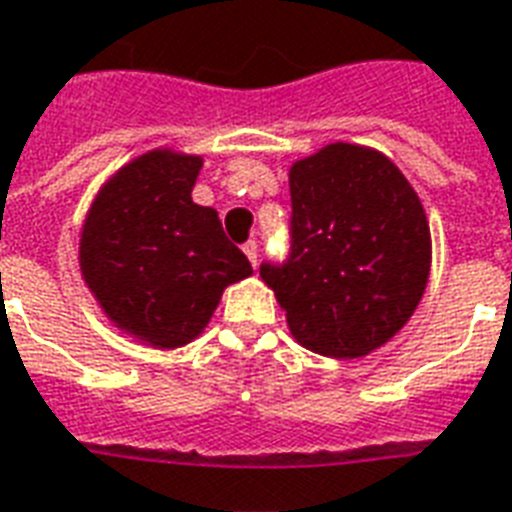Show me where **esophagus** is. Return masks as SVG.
I'll return each mask as SVG.
<instances>
[{"label": "esophagus", "instance_id": "34e87169", "mask_svg": "<svg viewBox=\"0 0 512 512\" xmlns=\"http://www.w3.org/2000/svg\"><path fill=\"white\" fill-rule=\"evenodd\" d=\"M244 255L249 257V263H252V266H257V241L255 238H249V241L244 244Z\"/></svg>", "mask_w": 512, "mask_h": 512}]
</instances>
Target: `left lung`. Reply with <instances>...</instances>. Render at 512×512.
Returning <instances> with one entry per match:
<instances>
[{
    "instance_id": "8db88e82",
    "label": "left lung",
    "mask_w": 512,
    "mask_h": 512,
    "mask_svg": "<svg viewBox=\"0 0 512 512\" xmlns=\"http://www.w3.org/2000/svg\"><path fill=\"white\" fill-rule=\"evenodd\" d=\"M290 255L260 276L306 350L361 358L401 331L429 282L415 189L380 151L331 143L290 168Z\"/></svg>"
}]
</instances>
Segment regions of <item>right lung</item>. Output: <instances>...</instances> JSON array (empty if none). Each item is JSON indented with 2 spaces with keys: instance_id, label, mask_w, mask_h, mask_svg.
Listing matches in <instances>:
<instances>
[{
  "instance_id": "add662e5",
  "label": "right lung",
  "mask_w": 512,
  "mask_h": 512,
  "mask_svg": "<svg viewBox=\"0 0 512 512\" xmlns=\"http://www.w3.org/2000/svg\"><path fill=\"white\" fill-rule=\"evenodd\" d=\"M203 160L149 151L113 176L81 233V271L113 323L154 347L192 342L252 274L217 211L192 203Z\"/></svg>"
}]
</instances>
